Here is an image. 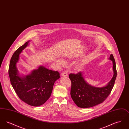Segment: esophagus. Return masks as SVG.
I'll use <instances>...</instances> for the list:
<instances>
[{"mask_svg":"<svg viewBox=\"0 0 129 129\" xmlns=\"http://www.w3.org/2000/svg\"><path fill=\"white\" fill-rule=\"evenodd\" d=\"M61 75L62 76H68V74L66 72H63L61 74Z\"/></svg>","mask_w":129,"mask_h":129,"instance_id":"34e87169","label":"esophagus"}]
</instances>
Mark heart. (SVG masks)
I'll return each mask as SVG.
<instances>
[{"label":"heart","instance_id":"1","mask_svg":"<svg viewBox=\"0 0 129 129\" xmlns=\"http://www.w3.org/2000/svg\"><path fill=\"white\" fill-rule=\"evenodd\" d=\"M57 61H58V64H59V65H60V66H63L65 64V61L62 59H59Z\"/></svg>","mask_w":129,"mask_h":129}]
</instances>
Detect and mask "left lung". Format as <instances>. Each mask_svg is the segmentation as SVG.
<instances>
[{
    "label": "left lung",
    "instance_id": "8db88e82",
    "mask_svg": "<svg viewBox=\"0 0 129 129\" xmlns=\"http://www.w3.org/2000/svg\"><path fill=\"white\" fill-rule=\"evenodd\" d=\"M109 59L113 62L114 75L110 81L104 87H94L87 84L82 72L69 74V78L72 82L71 97L79 107L86 108L100 104L110 94L115 84L117 73L116 62L112 54H111Z\"/></svg>",
    "mask_w": 129,
    "mask_h": 129
}]
</instances>
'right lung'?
Segmentation results:
<instances>
[{"instance_id": "obj_1", "label": "right lung", "mask_w": 129, "mask_h": 129, "mask_svg": "<svg viewBox=\"0 0 129 129\" xmlns=\"http://www.w3.org/2000/svg\"><path fill=\"white\" fill-rule=\"evenodd\" d=\"M29 42L20 46L13 54L10 62L9 75L12 87L21 100L31 106H39L50 98L54 83L59 78L60 74L57 71L40 66L26 76L19 75L16 63L20 53Z\"/></svg>"}]
</instances>
